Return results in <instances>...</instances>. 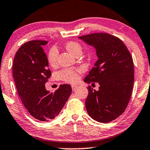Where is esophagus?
Instances as JSON below:
<instances>
[{
  "mask_svg": "<svg viewBox=\"0 0 150 150\" xmlns=\"http://www.w3.org/2000/svg\"><path fill=\"white\" fill-rule=\"evenodd\" d=\"M71 88H72L73 91H74V90L77 88V86L75 85H71Z\"/></svg>",
  "mask_w": 150,
  "mask_h": 150,
  "instance_id": "obj_1",
  "label": "esophagus"
}]
</instances>
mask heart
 <instances>
[{"mask_svg":"<svg viewBox=\"0 0 150 150\" xmlns=\"http://www.w3.org/2000/svg\"><path fill=\"white\" fill-rule=\"evenodd\" d=\"M65 48L74 56L81 54L82 53V46L81 45L76 42H67L65 45ZM57 57H58V51L55 47H52L48 51L47 55V60L48 64L51 67H54L57 65ZM79 69H64L59 71L58 73V76L62 81L69 83H75L79 81Z\"/></svg>","mask_w":150,"mask_h":150,"instance_id":"obj_1","label":"heart"}]
</instances>
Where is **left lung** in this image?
I'll return each instance as SVG.
<instances>
[{
    "label": "left lung",
    "instance_id": "8db88e82",
    "mask_svg": "<svg viewBox=\"0 0 150 150\" xmlns=\"http://www.w3.org/2000/svg\"><path fill=\"white\" fill-rule=\"evenodd\" d=\"M96 49L98 60L84 81L100 85L96 91L87 87L85 106L88 114L101 123L112 122L125 111L130 101L134 83V63L124 42L106 33L80 36Z\"/></svg>",
    "mask_w": 150,
    "mask_h": 150
}]
</instances>
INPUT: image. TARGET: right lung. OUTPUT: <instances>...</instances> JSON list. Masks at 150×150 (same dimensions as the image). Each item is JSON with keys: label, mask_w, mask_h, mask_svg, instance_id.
Returning a JSON list of instances; mask_svg holds the SVG:
<instances>
[{"label": "right lung", "mask_w": 150, "mask_h": 150, "mask_svg": "<svg viewBox=\"0 0 150 150\" xmlns=\"http://www.w3.org/2000/svg\"><path fill=\"white\" fill-rule=\"evenodd\" d=\"M47 44L46 40L24 43L16 52L12 67L16 89L24 107L42 122L56 117L71 93L68 84L61 85L52 93L46 89L45 84L52 75L42 48Z\"/></svg>", "instance_id": "obj_1"}]
</instances>
